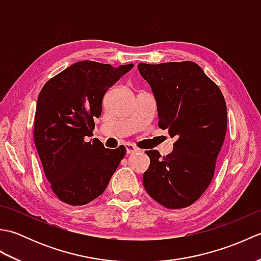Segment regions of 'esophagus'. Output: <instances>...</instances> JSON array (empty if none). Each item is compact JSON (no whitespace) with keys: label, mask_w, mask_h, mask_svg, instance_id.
<instances>
[{"label":"esophagus","mask_w":261,"mask_h":261,"mask_svg":"<svg viewBox=\"0 0 261 261\" xmlns=\"http://www.w3.org/2000/svg\"><path fill=\"white\" fill-rule=\"evenodd\" d=\"M125 150H126V153H135L137 151H139V149H138L136 146L134 145H130V143H126L125 145Z\"/></svg>","instance_id":"esophagus-1"}]
</instances>
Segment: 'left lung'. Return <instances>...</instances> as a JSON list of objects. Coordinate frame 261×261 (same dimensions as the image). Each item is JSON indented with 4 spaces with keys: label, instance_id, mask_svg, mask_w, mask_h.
Segmentation results:
<instances>
[{
    "label": "left lung",
    "instance_id": "obj_1",
    "mask_svg": "<svg viewBox=\"0 0 261 261\" xmlns=\"http://www.w3.org/2000/svg\"><path fill=\"white\" fill-rule=\"evenodd\" d=\"M157 101L158 125L175 138L162 158L149 150L143 186L167 208L192 205L206 191L226 134V104L219 86L193 62L138 65Z\"/></svg>",
    "mask_w": 261,
    "mask_h": 261
}]
</instances>
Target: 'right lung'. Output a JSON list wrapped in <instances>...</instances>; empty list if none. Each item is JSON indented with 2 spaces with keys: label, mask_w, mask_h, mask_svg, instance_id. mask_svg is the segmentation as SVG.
<instances>
[{
  "label": "right lung",
  "mask_w": 261,
  "mask_h": 261,
  "mask_svg": "<svg viewBox=\"0 0 261 261\" xmlns=\"http://www.w3.org/2000/svg\"><path fill=\"white\" fill-rule=\"evenodd\" d=\"M134 64L75 63L43 85L38 96L33 138L43 171L57 197L85 205L105 191L125 148H104L93 136L104 94Z\"/></svg>",
  "instance_id": "right-lung-1"
}]
</instances>
